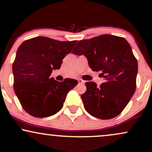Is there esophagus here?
I'll return each instance as SVG.
<instances>
[{"label":"esophagus","mask_w":152,"mask_h":152,"mask_svg":"<svg viewBox=\"0 0 152 152\" xmlns=\"http://www.w3.org/2000/svg\"><path fill=\"white\" fill-rule=\"evenodd\" d=\"M78 82L79 84H83L85 83V81H83V80H82L81 78H79V79H78Z\"/></svg>","instance_id":"obj_1"}]
</instances>
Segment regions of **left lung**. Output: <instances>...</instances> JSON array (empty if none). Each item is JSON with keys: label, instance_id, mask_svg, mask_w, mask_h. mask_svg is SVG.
<instances>
[{"label": "left lung", "instance_id": "left-lung-1", "mask_svg": "<svg viewBox=\"0 0 152 152\" xmlns=\"http://www.w3.org/2000/svg\"><path fill=\"white\" fill-rule=\"evenodd\" d=\"M73 53L86 56L90 68L101 71L105 81L100 86L86 82L81 95L84 107L89 114L108 120L122 112L136 90L138 71L137 58L124 37L103 34L81 40Z\"/></svg>", "mask_w": 152, "mask_h": 152}]
</instances>
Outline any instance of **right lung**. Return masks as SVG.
Masks as SVG:
<instances>
[{
	"label": "right lung",
	"mask_w": 152,
	"mask_h": 152,
	"mask_svg": "<svg viewBox=\"0 0 152 152\" xmlns=\"http://www.w3.org/2000/svg\"><path fill=\"white\" fill-rule=\"evenodd\" d=\"M77 41L61 42L46 37L25 40L18 48L12 64L13 88L23 108L35 118H46L62 108L69 91L78 84L72 78L58 82L49 78L52 69Z\"/></svg>",
	"instance_id": "right-lung-1"
}]
</instances>
